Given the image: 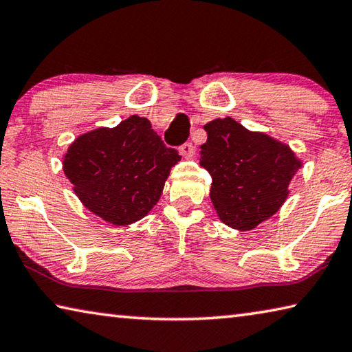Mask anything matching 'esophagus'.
<instances>
[{"label": "esophagus", "instance_id": "1", "mask_svg": "<svg viewBox=\"0 0 352 352\" xmlns=\"http://www.w3.org/2000/svg\"><path fill=\"white\" fill-rule=\"evenodd\" d=\"M178 151H180V153L183 155L184 158H190L195 153V147H194L192 142H184V144L178 147Z\"/></svg>", "mask_w": 352, "mask_h": 352}]
</instances>
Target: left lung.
Segmentation results:
<instances>
[{
	"mask_svg": "<svg viewBox=\"0 0 352 352\" xmlns=\"http://www.w3.org/2000/svg\"><path fill=\"white\" fill-rule=\"evenodd\" d=\"M204 129L200 166L212 178L210 197L219 219L234 230L256 228L287 199L301 162L287 144L250 132L233 118L214 119Z\"/></svg>",
	"mask_w": 352,
	"mask_h": 352,
	"instance_id": "8db88e82",
	"label": "left lung"
}]
</instances>
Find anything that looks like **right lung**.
Wrapping results in <instances>:
<instances>
[{"instance_id":"right-lung-1","label":"right lung","mask_w":352,"mask_h":352,"mask_svg":"<svg viewBox=\"0 0 352 352\" xmlns=\"http://www.w3.org/2000/svg\"><path fill=\"white\" fill-rule=\"evenodd\" d=\"M180 158L175 148L164 146L148 119L133 115L113 129L80 135L65 153L63 172L83 206L122 226L157 205Z\"/></svg>"}]
</instances>
